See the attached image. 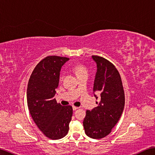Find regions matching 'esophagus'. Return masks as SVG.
I'll return each instance as SVG.
<instances>
[{
    "label": "esophagus",
    "instance_id": "34e87169",
    "mask_svg": "<svg viewBox=\"0 0 155 155\" xmlns=\"http://www.w3.org/2000/svg\"><path fill=\"white\" fill-rule=\"evenodd\" d=\"M78 107H74V106L72 107V109H73V110H77V109H78Z\"/></svg>",
    "mask_w": 155,
    "mask_h": 155
}]
</instances>
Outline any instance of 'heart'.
I'll use <instances>...</instances> for the list:
<instances>
[{
  "instance_id": "obj_1",
  "label": "heart",
  "mask_w": 155,
  "mask_h": 155,
  "mask_svg": "<svg viewBox=\"0 0 155 155\" xmlns=\"http://www.w3.org/2000/svg\"><path fill=\"white\" fill-rule=\"evenodd\" d=\"M74 71L76 72V74H77V77H79V76L83 75V74H88V71L87 70V68H85L84 66L81 65V64L76 65L74 68ZM60 78L61 79H62V78H63V74H61Z\"/></svg>"
}]
</instances>
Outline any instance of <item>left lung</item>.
<instances>
[{
    "mask_svg": "<svg viewBox=\"0 0 155 155\" xmlns=\"http://www.w3.org/2000/svg\"><path fill=\"white\" fill-rule=\"evenodd\" d=\"M97 64L93 93L99 98L97 107L87 110L83 121L85 133L93 139H102L111 132L118 123L124 107V93L117 69L110 62L98 56H92ZM100 93L97 96L95 93Z\"/></svg>",
    "mask_w": 155,
    "mask_h": 155,
    "instance_id": "8db88e82",
    "label": "left lung"
}]
</instances>
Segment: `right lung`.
Here are the masks:
<instances>
[{"label":"right lung","mask_w":155,"mask_h":155,"mask_svg":"<svg viewBox=\"0 0 155 155\" xmlns=\"http://www.w3.org/2000/svg\"><path fill=\"white\" fill-rule=\"evenodd\" d=\"M68 60L57 56L46 57L35 67L28 83L29 112L39 129L52 140L67 135L72 115L71 106H62L54 98L61 68Z\"/></svg>","instance_id":"obj_1"}]
</instances>
